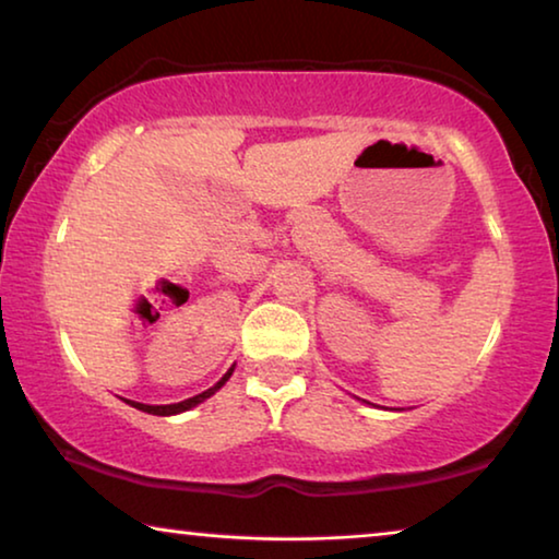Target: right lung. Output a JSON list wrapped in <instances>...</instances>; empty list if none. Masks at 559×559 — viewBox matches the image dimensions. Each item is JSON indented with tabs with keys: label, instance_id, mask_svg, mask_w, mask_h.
<instances>
[{
	"label": "right lung",
	"instance_id": "add662e5",
	"mask_svg": "<svg viewBox=\"0 0 559 559\" xmlns=\"http://www.w3.org/2000/svg\"><path fill=\"white\" fill-rule=\"evenodd\" d=\"M230 374H233V369L223 377V380H219V382L215 384V388L204 390V392H200V395H194V397H190V400H182V403H175V405H144V403H131V400H129V405L139 407V411H144V413H152V415H175V413H185V411H190V407H194L198 403H202V400H207L210 395H215V390L223 388V384L227 382V377H230Z\"/></svg>",
	"mask_w": 559,
	"mask_h": 559
}]
</instances>
